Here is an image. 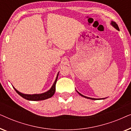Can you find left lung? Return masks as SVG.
<instances>
[{"label": "left lung", "instance_id": "left-lung-1", "mask_svg": "<svg viewBox=\"0 0 131 131\" xmlns=\"http://www.w3.org/2000/svg\"><path fill=\"white\" fill-rule=\"evenodd\" d=\"M112 24L113 25V26L114 27V28H116V29H117V30H119V27H118V26H117V24H116V23H115V22H113V21H112ZM77 92H78V91H77ZM79 93V95H80L81 96H83V97H85V98H88V99H91V100H96V99H95V98H89V97H87V96H84V95H82L81 94H80L79 92H78ZM103 99H104V98H103Z\"/></svg>", "mask_w": 131, "mask_h": 131}]
</instances>
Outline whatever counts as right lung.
Masks as SVG:
<instances>
[{
  "label": "right lung",
  "instance_id": "obj_1",
  "mask_svg": "<svg viewBox=\"0 0 131 131\" xmlns=\"http://www.w3.org/2000/svg\"><path fill=\"white\" fill-rule=\"evenodd\" d=\"M58 74H57V76L55 79V81L52 85V86L49 91H47L46 92L43 93L41 94H33V95H27V94H24L22 93L19 92L15 88H14L16 92L18 94L21 96H22L23 98H24V99L30 100V101H40V100H44L48 98H49L52 97L54 94L55 92V85H56V83L57 81V79H58Z\"/></svg>",
  "mask_w": 131,
  "mask_h": 131
}]
</instances>
